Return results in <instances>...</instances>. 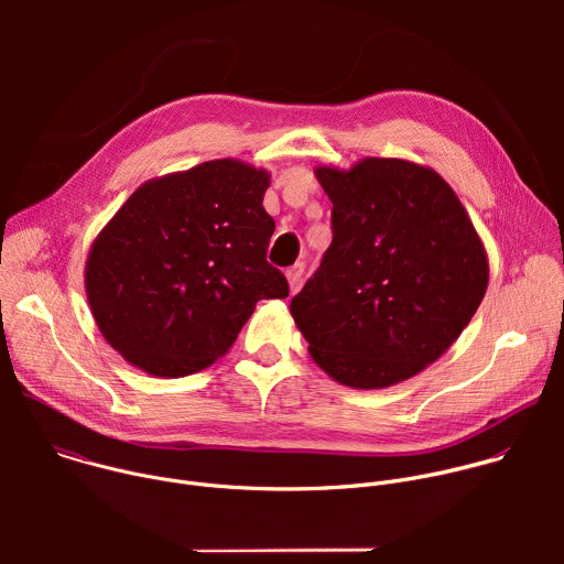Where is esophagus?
Instances as JSON below:
<instances>
[{"label":"esophagus","instance_id":"esophagus-1","mask_svg":"<svg viewBox=\"0 0 564 564\" xmlns=\"http://www.w3.org/2000/svg\"><path fill=\"white\" fill-rule=\"evenodd\" d=\"M285 276H288L290 292H296V288H299V283H301V276H303V263H294L292 268H288Z\"/></svg>","mask_w":564,"mask_h":564}]
</instances>
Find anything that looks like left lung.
<instances>
[{
  "label": "left lung",
  "instance_id": "obj_1",
  "mask_svg": "<svg viewBox=\"0 0 564 564\" xmlns=\"http://www.w3.org/2000/svg\"><path fill=\"white\" fill-rule=\"evenodd\" d=\"M333 243L292 299L312 361L341 386L379 390L437 361L489 285V257L451 185L404 158L318 165Z\"/></svg>",
  "mask_w": 564,
  "mask_h": 564
}]
</instances>
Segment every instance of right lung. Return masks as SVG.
I'll list each match as a JSON object with an SVG mask.
<instances>
[{"label":"right lung","mask_w":564,"mask_h":564,"mask_svg":"<svg viewBox=\"0 0 564 564\" xmlns=\"http://www.w3.org/2000/svg\"><path fill=\"white\" fill-rule=\"evenodd\" d=\"M270 174L236 158L142 183L91 243L85 290L96 326L131 366L185 377L236 341L261 299H285L265 261Z\"/></svg>","instance_id":"obj_1"}]
</instances>
